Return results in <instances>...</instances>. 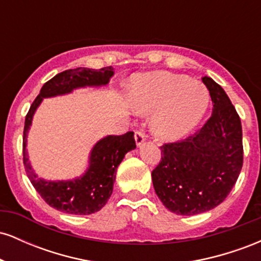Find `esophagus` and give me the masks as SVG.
<instances>
[{
  "mask_svg": "<svg viewBox=\"0 0 261 261\" xmlns=\"http://www.w3.org/2000/svg\"><path fill=\"white\" fill-rule=\"evenodd\" d=\"M135 141H136L137 146L142 145L143 141H145V134H143V131L141 130L135 131Z\"/></svg>",
  "mask_w": 261,
  "mask_h": 261,
  "instance_id": "obj_1",
  "label": "esophagus"
}]
</instances>
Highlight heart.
<instances>
[{
  "label": "heart",
  "mask_w": 261,
  "mask_h": 261,
  "mask_svg": "<svg viewBox=\"0 0 261 261\" xmlns=\"http://www.w3.org/2000/svg\"><path fill=\"white\" fill-rule=\"evenodd\" d=\"M133 95L140 112H155L152 127L166 140L180 139L193 130L208 106V92L202 83L162 71L140 77Z\"/></svg>",
  "instance_id": "b5f03b06"
}]
</instances>
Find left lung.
Masks as SVG:
<instances>
[{"label": "left lung", "instance_id": "obj_1", "mask_svg": "<svg viewBox=\"0 0 261 261\" xmlns=\"http://www.w3.org/2000/svg\"><path fill=\"white\" fill-rule=\"evenodd\" d=\"M211 95L212 114L187 139L161 146L152 170L155 194L176 215H197L224 201L243 166L242 122L222 87L202 77Z\"/></svg>", "mask_w": 261, "mask_h": 261}]
</instances>
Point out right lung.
I'll list each match as a JSON object with an SVG mask.
<instances>
[{
  "mask_svg": "<svg viewBox=\"0 0 261 261\" xmlns=\"http://www.w3.org/2000/svg\"><path fill=\"white\" fill-rule=\"evenodd\" d=\"M114 74L112 66L92 70L79 67L66 70L47 81L27 113L23 131V163L29 180L38 194L51 207L71 215H91L106 205L113 193L116 168L124 155L136 147L133 131L124 135H110L100 140L91 153V166L82 178L72 181H46L38 178L27 157V133L33 114L43 98L70 93L85 86L107 85Z\"/></svg>",
  "mask_w": 261,
  "mask_h": 261,
  "instance_id": "obj_1",
  "label": "right lung"
}]
</instances>
